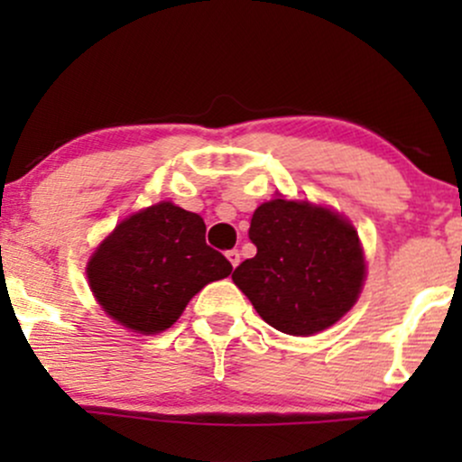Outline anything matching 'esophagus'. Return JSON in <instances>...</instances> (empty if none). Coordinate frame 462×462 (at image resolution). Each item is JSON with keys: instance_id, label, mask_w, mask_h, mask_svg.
Masks as SVG:
<instances>
[{"instance_id": "esophagus-1", "label": "esophagus", "mask_w": 462, "mask_h": 462, "mask_svg": "<svg viewBox=\"0 0 462 462\" xmlns=\"http://www.w3.org/2000/svg\"><path fill=\"white\" fill-rule=\"evenodd\" d=\"M226 256L232 267H238V263H241V252H238V249H230V252H226Z\"/></svg>"}]
</instances>
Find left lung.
Segmentation results:
<instances>
[{
    "mask_svg": "<svg viewBox=\"0 0 462 462\" xmlns=\"http://www.w3.org/2000/svg\"><path fill=\"white\" fill-rule=\"evenodd\" d=\"M249 238L256 256L238 264L232 280L275 330L310 337L356 304L367 267L358 232L343 215L275 198L254 210Z\"/></svg>",
    "mask_w": 462,
    "mask_h": 462,
    "instance_id": "obj_1",
    "label": "left lung"
}]
</instances>
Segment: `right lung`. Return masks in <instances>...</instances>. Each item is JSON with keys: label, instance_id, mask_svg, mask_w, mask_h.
Listing matches in <instances>:
<instances>
[{"label": "right lung", "instance_id": "add662e5", "mask_svg": "<svg viewBox=\"0 0 462 462\" xmlns=\"http://www.w3.org/2000/svg\"><path fill=\"white\" fill-rule=\"evenodd\" d=\"M232 264L206 245V224L171 201L130 215L87 264L95 300L132 332L171 328L195 293L227 278Z\"/></svg>", "mask_w": 462, "mask_h": 462}]
</instances>
